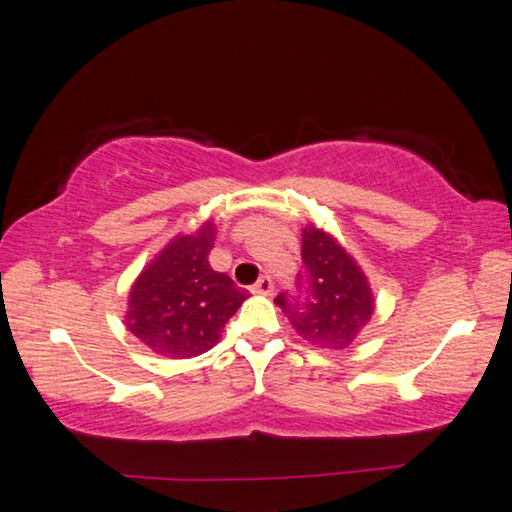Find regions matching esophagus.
<instances>
[{
	"mask_svg": "<svg viewBox=\"0 0 512 512\" xmlns=\"http://www.w3.org/2000/svg\"><path fill=\"white\" fill-rule=\"evenodd\" d=\"M253 294H257V296H271V291H273V282H271V278L269 275H264V278H259L255 285H253Z\"/></svg>",
	"mask_w": 512,
	"mask_h": 512,
	"instance_id": "1",
	"label": "esophagus"
}]
</instances>
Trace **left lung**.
Listing matches in <instances>:
<instances>
[{
  "label": "left lung",
  "instance_id": "8db88e82",
  "mask_svg": "<svg viewBox=\"0 0 512 512\" xmlns=\"http://www.w3.org/2000/svg\"><path fill=\"white\" fill-rule=\"evenodd\" d=\"M307 296L280 294L275 305L287 314L305 342L328 351H344L360 337L376 312V298L360 264L330 232L303 227Z\"/></svg>",
  "mask_w": 512,
  "mask_h": 512
}]
</instances>
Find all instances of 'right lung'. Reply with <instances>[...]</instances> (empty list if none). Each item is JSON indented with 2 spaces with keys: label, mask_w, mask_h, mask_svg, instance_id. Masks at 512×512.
<instances>
[{
  "label": "right lung",
  "mask_w": 512,
  "mask_h": 512,
  "mask_svg": "<svg viewBox=\"0 0 512 512\" xmlns=\"http://www.w3.org/2000/svg\"><path fill=\"white\" fill-rule=\"evenodd\" d=\"M214 241L212 221L177 234L132 282L125 326L152 353L170 360L207 353L248 298V291L234 285L230 275L209 266Z\"/></svg>",
  "instance_id": "add662e5"
}]
</instances>
